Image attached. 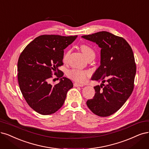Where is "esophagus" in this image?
<instances>
[{"label": "esophagus", "mask_w": 149, "mask_h": 149, "mask_svg": "<svg viewBox=\"0 0 149 149\" xmlns=\"http://www.w3.org/2000/svg\"><path fill=\"white\" fill-rule=\"evenodd\" d=\"M74 86L75 87H83L84 84H78V83H74Z\"/></svg>", "instance_id": "1"}]
</instances>
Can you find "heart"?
<instances>
[{
  "label": "heart",
  "instance_id": "heart-1",
  "mask_svg": "<svg viewBox=\"0 0 149 149\" xmlns=\"http://www.w3.org/2000/svg\"><path fill=\"white\" fill-rule=\"evenodd\" d=\"M80 49L82 51V52L85 56V57L88 59L90 57H95V51L90 46L83 44L81 45ZM70 51L69 50H66V52L63 55V60H66L67 59L68 55H70ZM90 75V72L88 71H83V70H80L78 69H72L70 70L67 71V76L68 78L70 79H73L74 81L78 82V83H83L84 82L87 77Z\"/></svg>",
  "mask_w": 149,
  "mask_h": 149
}]
</instances>
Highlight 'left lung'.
I'll return each mask as SVG.
<instances>
[{"mask_svg":"<svg viewBox=\"0 0 149 149\" xmlns=\"http://www.w3.org/2000/svg\"><path fill=\"white\" fill-rule=\"evenodd\" d=\"M81 37L101 48L100 65L91 79L102 81V83L94 87L95 95L86 104L94 114L109 116L124 105L134 89L136 66L132 50L125 39L109 32Z\"/></svg>","mask_w":149,"mask_h":149,"instance_id":"8db88e82","label":"left lung"}]
</instances>
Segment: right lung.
I'll return each mask as SVG.
<instances>
[{"instance_id": "add662e5", "label": "right lung", "mask_w": 149, "mask_h": 149, "mask_svg": "<svg viewBox=\"0 0 149 149\" xmlns=\"http://www.w3.org/2000/svg\"><path fill=\"white\" fill-rule=\"evenodd\" d=\"M78 36L42 35L35 38L23 50L18 61V81L22 93L29 107L39 113H54L63 105L73 84L63 77L58 68L63 65V50ZM58 73L60 82L54 86L48 80ZM59 78H58V79Z\"/></svg>"}]
</instances>
